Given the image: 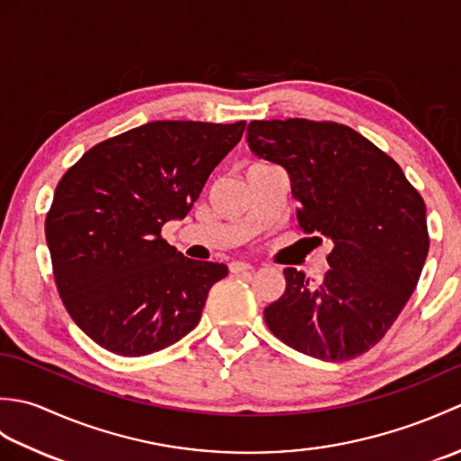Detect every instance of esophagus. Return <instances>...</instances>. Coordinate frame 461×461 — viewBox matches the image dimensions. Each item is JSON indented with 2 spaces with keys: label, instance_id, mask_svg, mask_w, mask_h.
<instances>
[{
  "label": "esophagus",
  "instance_id": "34e87169",
  "mask_svg": "<svg viewBox=\"0 0 461 461\" xmlns=\"http://www.w3.org/2000/svg\"><path fill=\"white\" fill-rule=\"evenodd\" d=\"M253 266L251 263H246V261H231L230 263V271L231 273H246V271H251Z\"/></svg>",
  "mask_w": 461,
  "mask_h": 461
}]
</instances>
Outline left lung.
Returning a JSON list of instances; mask_svg holds the SVG:
<instances>
[{
	"label": "left lung",
	"instance_id": "obj_1",
	"mask_svg": "<svg viewBox=\"0 0 461 461\" xmlns=\"http://www.w3.org/2000/svg\"><path fill=\"white\" fill-rule=\"evenodd\" d=\"M248 142L287 170L299 228L332 243L321 283L283 269L285 293L263 311L269 330L321 360L365 355L418 285L429 249L422 195L388 154L345 124L251 121Z\"/></svg>",
	"mask_w": 461,
	"mask_h": 461
}]
</instances>
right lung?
Wrapping results in <instances>:
<instances>
[{
    "instance_id": "add662e5",
    "label": "right lung",
    "mask_w": 461,
    "mask_h": 461,
    "mask_svg": "<svg viewBox=\"0 0 461 461\" xmlns=\"http://www.w3.org/2000/svg\"><path fill=\"white\" fill-rule=\"evenodd\" d=\"M243 131L246 121H154L93 146L59 180L45 220L53 276L96 345L144 357L198 325L228 267L184 258L160 231L185 218Z\"/></svg>"
}]
</instances>
